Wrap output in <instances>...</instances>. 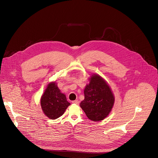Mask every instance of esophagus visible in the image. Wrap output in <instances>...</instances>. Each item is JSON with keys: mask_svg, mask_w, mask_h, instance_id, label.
<instances>
[{"mask_svg": "<svg viewBox=\"0 0 158 158\" xmlns=\"http://www.w3.org/2000/svg\"><path fill=\"white\" fill-rule=\"evenodd\" d=\"M72 103H73V104H78L79 102H78V100H75V101H72Z\"/></svg>", "mask_w": 158, "mask_h": 158, "instance_id": "34e87169", "label": "esophagus"}]
</instances>
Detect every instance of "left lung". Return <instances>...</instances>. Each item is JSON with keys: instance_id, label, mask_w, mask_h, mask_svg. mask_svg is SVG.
Returning a JSON list of instances; mask_svg holds the SVG:
<instances>
[{"instance_id": "8db88e82", "label": "left lung", "mask_w": 158, "mask_h": 158, "mask_svg": "<svg viewBox=\"0 0 158 158\" xmlns=\"http://www.w3.org/2000/svg\"><path fill=\"white\" fill-rule=\"evenodd\" d=\"M89 81L84 89L85 99L80 106L90 120L102 121L113 108L114 94L108 83L99 74H93Z\"/></svg>"}]
</instances>
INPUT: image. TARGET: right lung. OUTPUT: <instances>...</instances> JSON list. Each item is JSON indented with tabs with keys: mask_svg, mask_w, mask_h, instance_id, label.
Wrapping results in <instances>:
<instances>
[{
	"mask_svg": "<svg viewBox=\"0 0 158 158\" xmlns=\"http://www.w3.org/2000/svg\"><path fill=\"white\" fill-rule=\"evenodd\" d=\"M70 105L65 95L57 87L56 81L49 83L40 99L44 113L48 118L56 119L64 114Z\"/></svg>",
	"mask_w": 158,
	"mask_h": 158,
	"instance_id": "1",
	"label": "right lung"
}]
</instances>
